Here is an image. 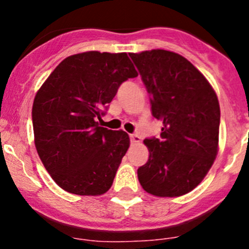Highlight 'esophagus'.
Returning <instances> with one entry per match:
<instances>
[{
    "instance_id": "1",
    "label": "esophagus",
    "mask_w": 249,
    "mask_h": 249,
    "mask_svg": "<svg viewBox=\"0 0 249 249\" xmlns=\"http://www.w3.org/2000/svg\"><path fill=\"white\" fill-rule=\"evenodd\" d=\"M130 140H131L132 143H140L141 142V136L140 135H136V134H132L130 135Z\"/></svg>"
}]
</instances>
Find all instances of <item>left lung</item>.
<instances>
[{
  "mask_svg": "<svg viewBox=\"0 0 249 249\" xmlns=\"http://www.w3.org/2000/svg\"><path fill=\"white\" fill-rule=\"evenodd\" d=\"M162 123L159 139H145L148 161L137 170L143 189L160 197L182 196L201 183L218 153L220 108L203 74L177 53H129Z\"/></svg>",
  "mask_w": 249,
  "mask_h": 249,
  "instance_id": "1",
  "label": "left lung"
}]
</instances>
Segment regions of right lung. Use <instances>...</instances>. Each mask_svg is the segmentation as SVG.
Masks as SVG:
<instances>
[{"mask_svg":"<svg viewBox=\"0 0 249 249\" xmlns=\"http://www.w3.org/2000/svg\"><path fill=\"white\" fill-rule=\"evenodd\" d=\"M139 76L126 53L85 52L62 60L35 96V145L54 182L76 195L112 187L129 135L99 124L123 82Z\"/></svg>","mask_w":249,"mask_h":249,"instance_id":"1","label":"right lung"}]
</instances>
